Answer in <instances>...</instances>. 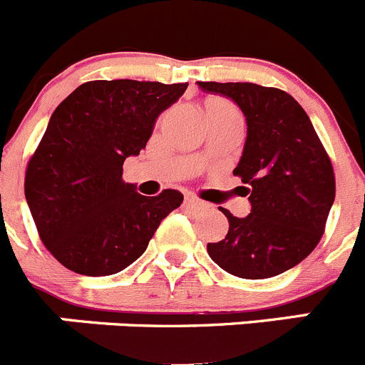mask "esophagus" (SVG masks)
I'll list each match as a JSON object with an SVG mask.
<instances>
[{
	"label": "esophagus",
	"mask_w": 365,
	"mask_h": 365,
	"mask_svg": "<svg viewBox=\"0 0 365 365\" xmlns=\"http://www.w3.org/2000/svg\"><path fill=\"white\" fill-rule=\"evenodd\" d=\"M185 205L186 206H192V208H202L205 206V202H201L199 199H195L193 195H186L185 197Z\"/></svg>",
	"instance_id": "obj_1"
}]
</instances>
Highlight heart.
Instances as JSON below:
<instances>
[{"mask_svg":"<svg viewBox=\"0 0 365 365\" xmlns=\"http://www.w3.org/2000/svg\"><path fill=\"white\" fill-rule=\"evenodd\" d=\"M217 109H227V111H235L234 106L225 98H219V96H210V98L205 100V111H217Z\"/></svg>","mask_w":365,"mask_h":365,"instance_id":"heart-1","label":"heart"}]
</instances>
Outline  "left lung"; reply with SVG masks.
Segmentation results:
<instances>
[{"label":"left lung","mask_w":365,"mask_h":365,"mask_svg":"<svg viewBox=\"0 0 365 365\" xmlns=\"http://www.w3.org/2000/svg\"><path fill=\"white\" fill-rule=\"evenodd\" d=\"M234 100L247 120V140L234 173L250 214L228 219V234L208 243L222 270L245 279L272 278L302 263L324 234L334 202V173L311 118L289 93L250 82H197Z\"/></svg>","instance_id":"obj_1"}]
</instances>
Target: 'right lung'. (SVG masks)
<instances>
[{"instance_id": "right-lung-1", "label": "right lung", "mask_w": 365, "mask_h": 365, "mask_svg": "<svg viewBox=\"0 0 365 365\" xmlns=\"http://www.w3.org/2000/svg\"><path fill=\"white\" fill-rule=\"evenodd\" d=\"M188 83L95 80L54 109L25 173V197L43 245L63 267L109 276L143 256L160 221L182 202L140 195L122 164L137 157L160 113Z\"/></svg>"}]
</instances>
